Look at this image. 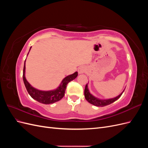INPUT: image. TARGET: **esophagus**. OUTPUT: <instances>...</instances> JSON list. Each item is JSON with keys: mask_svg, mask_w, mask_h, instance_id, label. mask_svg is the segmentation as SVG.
Returning <instances> with one entry per match:
<instances>
[{"mask_svg": "<svg viewBox=\"0 0 148 148\" xmlns=\"http://www.w3.org/2000/svg\"><path fill=\"white\" fill-rule=\"evenodd\" d=\"M86 67L84 66H80L79 68L78 69V73L79 74H82V73H84L85 71H86Z\"/></svg>", "mask_w": 148, "mask_h": 148, "instance_id": "1", "label": "esophagus"}]
</instances>
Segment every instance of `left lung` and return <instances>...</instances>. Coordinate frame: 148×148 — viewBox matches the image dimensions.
I'll return each instance as SVG.
<instances>
[{
    "label": "left lung",
    "mask_w": 148,
    "mask_h": 148,
    "mask_svg": "<svg viewBox=\"0 0 148 148\" xmlns=\"http://www.w3.org/2000/svg\"><path fill=\"white\" fill-rule=\"evenodd\" d=\"M124 90L122 93L120 94L118 96L115 97L111 98V99H99V98L95 97V96H93L92 94L90 93V92H89L88 89V83H87L84 89V97H85V99H86L88 102L90 103V104L94 106H98V107H104L107 105H109L112 104V103L115 102V101H117L119 98H120V97L122 96Z\"/></svg>",
    "instance_id": "8db88e82"
}]
</instances>
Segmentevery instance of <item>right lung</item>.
Listing matches in <instances>:
<instances>
[{
    "instance_id": "right-lung-1",
    "label": "right lung",
    "mask_w": 148,
    "mask_h": 148,
    "mask_svg": "<svg viewBox=\"0 0 148 148\" xmlns=\"http://www.w3.org/2000/svg\"><path fill=\"white\" fill-rule=\"evenodd\" d=\"M31 47L29 49V51ZM29 53V52H28ZM28 56V55H27ZM25 62L24 64L23 68V82L25 85L29 95L33 99L37 101L40 103H42L44 104H53L56 102H57L62 99L65 95V92L66 90V85L70 82L72 81L74 79L77 77L78 72L76 71L74 73L67 76L64 78L62 80L59 86L57 89H53V90L51 91H41L33 87L31 85L28 83L25 78Z\"/></svg>"
}]
</instances>
